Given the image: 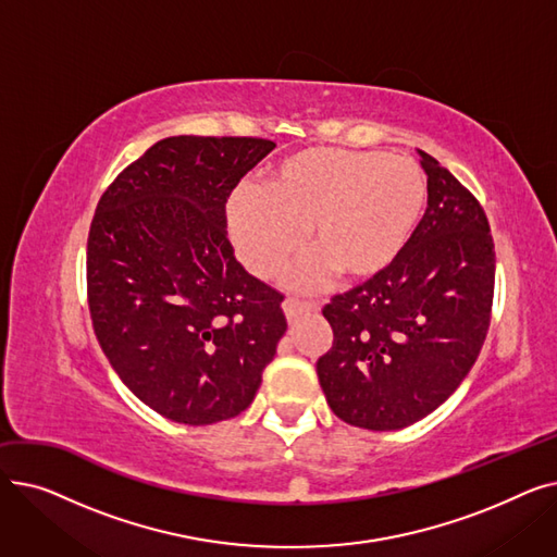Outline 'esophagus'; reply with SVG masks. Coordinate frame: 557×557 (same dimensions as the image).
Masks as SVG:
<instances>
[{"mask_svg": "<svg viewBox=\"0 0 557 557\" xmlns=\"http://www.w3.org/2000/svg\"><path fill=\"white\" fill-rule=\"evenodd\" d=\"M318 307L313 302H305V300H296V298H288L284 300V313L288 323H296L302 315H311L315 313Z\"/></svg>", "mask_w": 557, "mask_h": 557, "instance_id": "1", "label": "esophagus"}]
</instances>
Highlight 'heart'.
<instances>
[{"label": "heart", "instance_id": "b5f03b06", "mask_svg": "<svg viewBox=\"0 0 557 557\" xmlns=\"http://www.w3.org/2000/svg\"><path fill=\"white\" fill-rule=\"evenodd\" d=\"M429 208L422 166L379 151L309 146L280 158L263 173L259 194L237 191L225 225L244 267L269 280L307 246L315 257L296 275L298 286L332 271L347 284L384 275L411 246Z\"/></svg>", "mask_w": 557, "mask_h": 557}]
</instances>
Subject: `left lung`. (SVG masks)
Here are the masks:
<instances>
[{
  "mask_svg": "<svg viewBox=\"0 0 557 557\" xmlns=\"http://www.w3.org/2000/svg\"><path fill=\"white\" fill-rule=\"evenodd\" d=\"M429 208L411 246L370 282L334 296V343L315 363L343 422L395 431L433 413L472 370L494 298V244L481 202L420 151Z\"/></svg>",
  "mask_w": 557,
  "mask_h": 557,
  "instance_id": "obj_1",
  "label": "left lung"
}]
</instances>
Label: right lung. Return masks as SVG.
Listing matches in <instances>:
<instances>
[{
    "mask_svg": "<svg viewBox=\"0 0 557 557\" xmlns=\"http://www.w3.org/2000/svg\"><path fill=\"white\" fill-rule=\"evenodd\" d=\"M275 149L259 137L153 144L103 191L87 237V305L103 355L166 420L239 416L286 332L284 296L234 257L225 202Z\"/></svg>",
    "mask_w": 557,
    "mask_h": 557,
    "instance_id": "1",
    "label": "right lung"
}]
</instances>
